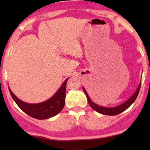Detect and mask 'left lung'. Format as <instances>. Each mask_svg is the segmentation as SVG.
Wrapping results in <instances>:
<instances>
[{
  "label": "left lung",
  "instance_id": "left-lung-1",
  "mask_svg": "<svg viewBox=\"0 0 150 150\" xmlns=\"http://www.w3.org/2000/svg\"><path fill=\"white\" fill-rule=\"evenodd\" d=\"M140 86H141V82L140 85H139L138 87H137V89H136L135 92L132 95V97H130L128 100L125 101V102L123 103V104L118 105V106H115V107H104V106H99V105L96 104L95 103H94L92 100H91V99L89 98V95L87 94V93L86 92L85 89L84 88V87H82V89H83L84 92H85V94H86V97H87L89 104L90 105L91 107H92L94 111H97L98 113H101V114H104V115L115 116V115L119 114V113L123 112V111H124L125 110H126L127 108H128L129 106H130V105L135 101L136 98L137 97V95H138L139 92H140Z\"/></svg>",
  "mask_w": 150,
  "mask_h": 150
}]
</instances>
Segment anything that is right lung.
Instances as JSON below:
<instances>
[{"label": "right lung", "mask_w": 150, "mask_h": 150, "mask_svg": "<svg viewBox=\"0 0 150 150\" xmlns=\"http://www.w3.org/2000/svg\"><path fill=\"white\" fill-rule=\"evenodd\" d=\"M69 78H67L64 81L58 90L54 95L50 99L43 102L38 104H28L25 101L20 100L12 92L9 88V91L13 100L15 101L18 106L24 112L34 118L42 120L47 119L56 116L64 107L65 99V87L67 81Z\"/></svg>", "instance_id": "right-lung-1"}]
</instances>
